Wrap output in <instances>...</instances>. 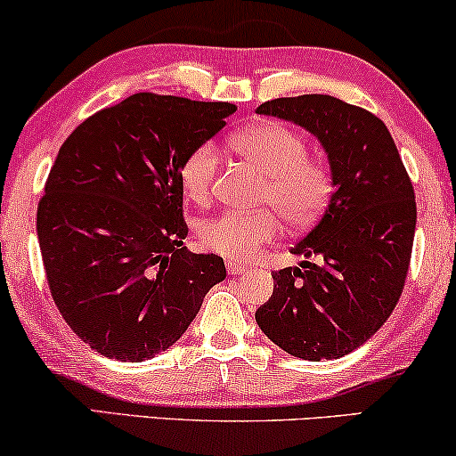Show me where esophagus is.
I'll list each match as a JSON object with an SVG mask.
<instances>
[{
    "label": "esophagus",
    "instance_id": "esophagus-1",
    "mask_svg": "<svg viewBox=\"0 0 456 456\" xmlns=\"http://www.w3.org/2000/svg\"><path fill=\"white\" fill-rule=\"evenodd\" d=\"M226 268H228L230 274H242V272H247V265H242L239 262H232V259H228Z\"/></svg>",
    "mask_w": 456,
    "mask_h": 456
}]
</instances>
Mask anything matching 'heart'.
<instances>
[{"mask_svg":"<svg viewBox=\"0 0 456 456\" xmlns=\"http://www.w3.org/2000/svg\"><path fill=\"white\" fill-rule=\"evenodd\" d=\"M232 146L265 174L257 203L270 209L256 214L228 211L200 224L199 236L205 249L247 262L279 236L281 217L291 228L314 226L335 194V174L327 161L307 155V140L297 129L279 121L242 129L232 138ZM217 171L220 149L214 142H203L188 152L180 167V184L192 203H209Z\"/></svg>","mask_w":456,"mask_h":456,"instance_id":"heart-1","label":"heart"}]
</instances>
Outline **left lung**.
<instances>
[{"label": "left lung", "instance_id": "left-lung-1", "mask_svg": "<svg viewBox=\"0 0 456 456\" xmlns=\"http://www.w3.org/2000/svg\"><path fill=\"white\" fill-rule=\"evenodd\" d=\"M257 112L297 123L321 140L335 194L291 249L314 262L276 270L274 293L256 321L291 356L341 358L383 327L404 289L417 226L412 182L386 123L366 109L304 94L268 100Z\"/></svg>", "mask_w": 456, "mask_h": 456}]
</instances>
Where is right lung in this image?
Returning <instances> with one entry per match:
<instances>
[{
  "label": "right lung",
  "mask_w": 456,
  "mask_h": 456,
  "mask_svg": "<svg viewBox=\"0 0 456 456\" xmlns=\"http://www.w3.org/2000/svg\"><path fill=\"white\" fill-rule=\"evenodd\" d=\"M234 110L140 92L87 117L58 151L37 205L41 259L58 312L102 356L165 352L226 279L220 256L184 247L180 167Z\"/></svg>",
  "instance_id": "add662e5"
}]
</instances>
